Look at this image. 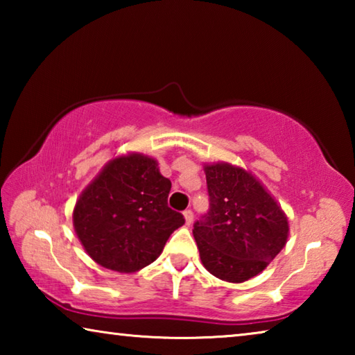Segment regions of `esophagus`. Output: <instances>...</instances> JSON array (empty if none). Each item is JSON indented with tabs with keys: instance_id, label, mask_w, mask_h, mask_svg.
I'll return each instance as SVG.
<instances>
[{
	"instance_id": "esophagus-1",
	"label": "esophagus",
	"mask_w": 355,
	"mask_h": 355,
	"mask_svg": "<svg viewBox=\"0 0 355 355\" xmlns=\"http://www.w3.org/2000/svg\"><path fill=\"white\" fill-rule=\"evenodd\" d=\"M183 216H184V222H186V225H191V224H192V220H194V213H192L191 209H186V211L183 213Z\"/></svg>"
}]
</instances>
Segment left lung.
<instances>
[{
    "label": "left lung",
    "mask_w": 355,
    "mask_h": 355,
    "mask_svg": "<svg viewBox=\"0 0 355 355\" xmlns=\"http://www.w3.org/2000/svg\"><path fill=\"white\" fill-rule=\"evenodd\" d=\"M209 209L192 235L208 272L241 284L260 274L285 248L288 219L266 188L241 167L205 166Z\"/></svg>",
    "instance_id": "left-lung-1"
}]
</instances>
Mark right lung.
<instances>
[{"label": "right lung", "instance_id": "right-lung-1", "mask_svg": "<svg viewBox=\"0 0 355 355\" xmlns=\"http://www.w3.org/2000/svg\"><path fill=\"white\" fill-rule=\"evenodd\" d=\"M171 186L150 156L130 153L110 161L73 209L76 236L89 257L117 272L153 263L184 224L183 214L167 207Z\"/></svg>", "mask_w": 355, "mask_h": 355}]
</instances>
